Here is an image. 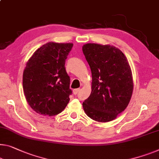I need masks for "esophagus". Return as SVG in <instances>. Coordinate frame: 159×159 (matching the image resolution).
<instances>
[{"label":"esophagus","mask_w":159,"mask_h":159,"mask_svg":"<svg viewBox=\"0 0 159 159\" xmlns=\"http://www.w3.org/2000/svg\"><path fill=\"white\" fill-rule=\"evenodd\" d=\"M80 88H78V89H74V90H73V94H75V95L77 94L78 92H80Z\"/></svg>","instance_id":"esophagus-1"}]
</instances>
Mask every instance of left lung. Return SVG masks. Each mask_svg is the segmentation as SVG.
<instances>
[{
    "mask_svg": "<svg viewBox=\"0 0 159 159\" xmlns=\"http://www.w3.org/2000/svg\"><path fill=\"white\" fill-rule=\"evenodd\" d=\"M83 53L92 72V92L82 103L87 115L99 122L114 120L126 108L133 92L132 73L124 53L109 45L87 43Z\"/></svg>",
    "mask_w": 159,
    "mask_h": 159,
    "instance_id": "8db88e82",
    "label": "left lung"
}]
</instances>
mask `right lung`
I'll use <instances>...</instances> for the list:
<instances>
[{
  "mask_svg": "<svg viewBox=\"0 0 159 159\" xmlns=\"http://www.w3.org/2000/svg\"><path fill=\"white\" fill-rule=\"evenodd\" d=\"M72 43H48L38 48L24 70L23 87L28 104L44 116H55L64 110L72 90L65 70V60Z\"/></svg>",
  "mask_w": 159,
  "mask_h": 159,
  "instance_id": "obj_1",
  "label": "right lung"
}]
</instances>
